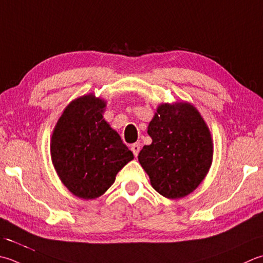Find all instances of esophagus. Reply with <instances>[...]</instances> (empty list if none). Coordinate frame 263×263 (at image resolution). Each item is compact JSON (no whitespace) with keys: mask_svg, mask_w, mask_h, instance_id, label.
I'll return each instance as SVG.
<instances>
[{"mask_svg":"<svg viewBox=\"0 0 263 263\" xmlns=\"http://www.w3.org/2000/svg\"><path fill=\"white\" fill-rule=\"evenodd\" d=\"M140 149H141V143L140 142H136V143H133V145H131V151L133 153V155H135L136 157L138 156V154H139V152H140Z\"/></svg>","mask_w":263,"mask_h":263,"instance_id":"1","label":"esophagus"}]
</instances>
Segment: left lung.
I'll return each instance as SVG.
<instances>
[{"instance_id":"obj_1","label":"left lung","mask_w":263,"mask_h":263,"mask_svg":"<svg viewBox=\"0 0 263 263\" xmlns=\"http://www.w3.org/2000/svg\"><path fill=\"white\" fill-rule=\"evenodd\" d=\"M152 145L138 159L153 188L166 198L194 192L206 176L213 155L209 127L196 108L187 102L157 108L148 126Z\"/></svg>"}]
</instances>
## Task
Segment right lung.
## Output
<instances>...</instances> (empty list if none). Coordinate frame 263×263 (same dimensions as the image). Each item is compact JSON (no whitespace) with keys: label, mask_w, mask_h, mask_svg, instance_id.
I'll use <instances>...</instances> for the list:
<instances>
[{"label":"right lung","mask_w":263,"mask_h":263,"mask_svg":"<svg viewBox=\"0 0 263 263\" xmlns=\"http://www.w3.org/2000/svg\"><path fill=\"white\" fill-rule=\"evenodd\" d=\"M106 102L93 95L67 106L51 139V157L57 173L75 196L93 199L115 181L133 154L104 120Z\"/></svg>","instance_id":"add662e5"}]
</instances>
